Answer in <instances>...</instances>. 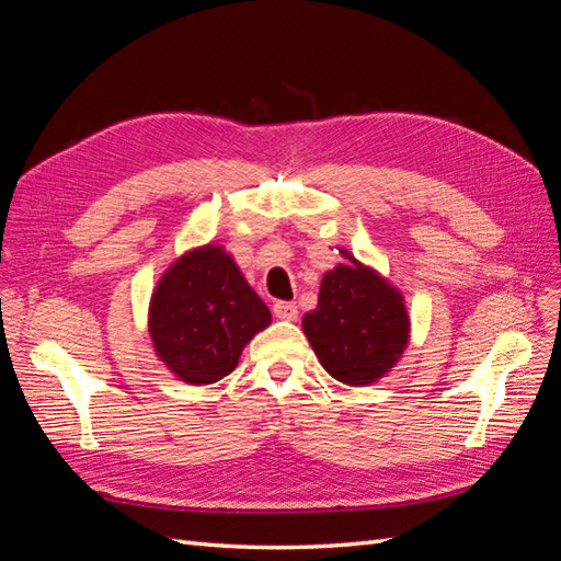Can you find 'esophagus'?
Segmentation results:
<instances>
[{
    "label": "esophagus",
    "instance_id": "esophagus-1",
    "mask_svg": "<svg viewBox=\"0 0 561 561\" xmlns=\"http://www.w3.org/2000/svg\"><path fill=\"white\" fill-rule=\"evenodd\" d=\"M297 304L295 301H276L274 304V316L280 320H295L297 318Z\"/></svg>",
    "mask_w": 561,
    "mask_h": 561
}]
</instances>
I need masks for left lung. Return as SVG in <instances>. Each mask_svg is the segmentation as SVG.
<instances>
[{
  "label": "left lung",
  "mask_w": 561,
  "mask_h": 561,
  "mask_svg": "<svg viewBox=\"0 0 561 561\" xmlns=\"http://www.w3.org/2000/svg\"><path fill=\"white\" fill-rule=\"evenodd\" d=\"M320 283L318 307L304 316V334L336 381L367 386L398 363L410 336L402 295L377 271L348 257Z\"/></svg>",
  "instance_id": "obj_1"
}]
</instances>
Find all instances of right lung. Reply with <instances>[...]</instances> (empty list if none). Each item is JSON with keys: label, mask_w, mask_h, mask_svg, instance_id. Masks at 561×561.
I'll return each mask as SVG.
<instances>
[{"label": "right lung", "mask_w": 561, "mask_h": 561, "mask_svg": "<svg viewBox=\"0 0 561 561\" xmlns=\"http://www.w3.org/2000/svg\"><path fill=\"white\" fill-rule=\"evenodd\" d=\"M271 322L229 254L206 245L186 252L157 285L149 334L157 355L186 383H215L239 365L250 339Z\"/></svg>", "instance_id": "right-lung-1"}]
</instances>
